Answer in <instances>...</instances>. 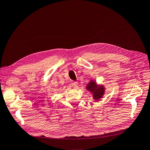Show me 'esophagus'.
Instances as JSON below:
<instances>
[{"label": "esophagus", "instance_id": "1", "mask_svg": "<svg viewBox=\"0 0 150 150\" xmlns=\"http://www.w3.org/2000/svg\"><path fill=\"white\" fill-rule=\"evenodd\" d=\"M78 83L77 82H75V81H72V82H71V86L73 88H77V87H78Z\"/></svg>", "mask_w": 150, "mask_h": 150}]
</instances>
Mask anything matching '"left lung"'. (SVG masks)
<instances>
[{
  "mask_svg": "<svg viewBox=\"0 0 150 150\" xmlns=\"http://www.w3.org/2000/svg\"><path fill=\"white\" fill-rule=\"evenodd\" d=\"M87 88L90 91H91L94 94V98L95 99H99L101 98L104 94V88L103 87H97L96 83L91 81L87 86Z\"/></svg>",
  "mask_w": 150,
  "mask_h": 150,
  "instance_id": "1",
  "label": "left lung"
}]
</instances>
